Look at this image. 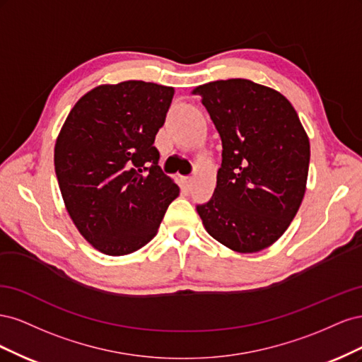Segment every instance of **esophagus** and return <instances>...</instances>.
<instances>
[{"label": "esophagus", "instance_id": "34e87169", "mask_svg": "<svg viewBox=\"0 0 362 362\" xmlns=\"http://www.w3.org/2000/svg\"><path fill=\"white\" fill-rule=\"evenodd\" d=\"M184 184H185V187H190V185L193 184V178H184Z\"/></svg>", "mask_w": 362, "mask_h": 362}]
</instances>
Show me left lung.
Segmentation results:
<instances>
[{"label":"left lung","mask_w":362,"mask_h":362,"mask_svg":"<svg viewBox=\"0 0 362 362\" xmlns=\"http://www.w3.org/2000/svg\"><path fill=\"white\" fill-rule=\"evenodd\" d=\"M222 139V166L204 228L240 254L272 246L287 231L306 192L310 139L286 96L245 78L194 87Z\"/></svg>","instance_id":"1"}]
</instances>
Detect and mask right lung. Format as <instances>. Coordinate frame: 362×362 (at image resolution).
Listing matches in <instances>:
<instances>
[{"mask_svg":"<svg viewBox=\"0 0 362 362\" xmlns=\"http://www.w3.org/2000/svg\"><path fill=\"white\" fill-rule=\"evenodd\" d=\"M175 89L137 80L101 84L75 103L54 146L62 198L78 233L105 255L157 235L180 187L154 146Z\"/></svg>","mask_w":362,"mask_h":362,"instance_id":"obj_1","label":"right lung"}]
</instances>
